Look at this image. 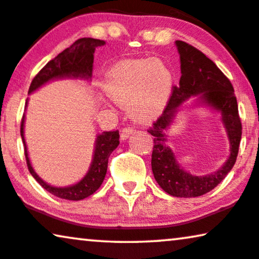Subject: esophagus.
Instances as JSON below:
<instances>
[{"label":"esophagus","mask_w":259,"mask_h":259,"mask_svg":"<svg viewBox=\"0 0 259 259\" xmlns=\"http://www.w3.org/2000/svg\"><path fill=\"white\" fill-rule=\"evenodd\" d=\"M133 133H134V129L130 128V126H126V128L122 129V131H121V140H123V141L126 140V138H128Z\"/></svg>","instance_id":"1"}]
</instances>
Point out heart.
I'll list each match as a JSON object with an SVG mask.
<instances>
[{
	"label": "heart",
	"instance_id": "b5f03b06",
	"mask_svg": "<svg viewBox=\"0 0 259 259\" xmlns=\"http://www.w3.org/2000/svg\"><path fill=\"white\" fill-rule=\"evenodd\" d=\"M174 87L170 68L157 58L125 60L109 69L104 78L107 94L128 107L135 121L150 122L163 111Z\"/></svg>",
	"mask_w": 259,
	"mask_h": 259
}]
</instances>
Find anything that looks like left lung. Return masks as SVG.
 Masks as SVG:
<instances>
[{"label": "left lung", "instance_id": "obj_1", "mask_svg": "<svg viewBox=\"0 0 259 259\" xmlns=\"http://www.w3.org/2000/svg\"><path fill=\"white\" fill-rule=\"evenodd\" d=\"M181 60L180 85L174 87L163 114L148 133L154 136L151 167L155 180L163 190L175 197H198L216 188L230 172L237 159L242 123L238 115L235 90L229 78L202 52L187 42L176 41ZM191 96L221 112L231 142V156L216 173L195 177L183 170L165 144L166 130L173 121L178 107Z\"/></svg>", "mask_w": 259, "mask_h": 259}]
</instances>
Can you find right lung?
Returning <instances> with one entry per match:
<instances>
[{
	"label": "right lung",
	"instance_id": "1",
	"mask_svg": "<svg viewBox=\"0 0 259 259\" xmlns=\"http://www.w3.org/2000/svg\"><path fill=\"white\" fill-rule=\"evenodd\" d=\"M104 45L105 42L102 41V39L90 37H83L75 41L69 48L64 49L61 54H58L55 58L49 61L39 70L38 74L32 79L28 93H34L35 90L41 88L43 84L57 78L68 77L90 79L93 76L95 50H96L97 47H102ZM27 104L28 100L25 101V107H27ZM21 137L24 145L25 161H27L28 169L30 171L31 176L52 195L63 199H69V201H81L83 198L89 197L101 187V184L103 183L105 174H107L109 156L119 144L118 130L104 131L101 135H97L96 142H95L93 162L85 176L74 185L58 188L46 183L32 169L30 159L28 157L27 144H25L24 140V115L21 122Z\"/></svg>",
	"mask_w": 259,
	"mask_h": 259
}]
</instances>
